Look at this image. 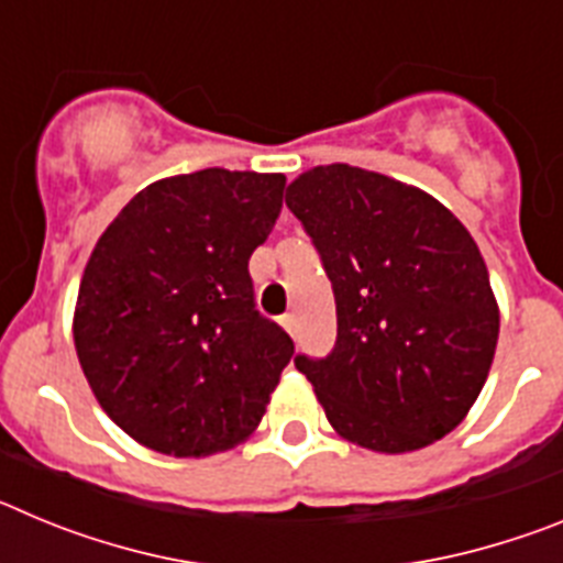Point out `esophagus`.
Wrapping results in <instances>:
<instances>
[{"instance_id":"esophagus-1","label":"esophagus","mask_w":563,"mask_h":563,"mask_svg":"<svg viewBox=\"0 0 563 563\" xmlns=\"http://www.w3.org/2000/svg\"><path fill=\"white\" fill-rule=\"evenodd\" d=\"M282 327H285L290 335H298V316H296V312H287V316L282 318Z\"/></svg>"}]
</instances>
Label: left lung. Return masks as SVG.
I'll return each instance as SVG.
<instances>
[{"mask_svg": "<svg viewBox=\"0 0 563 563\" xmlns=\"http://www.w3.org/2000/svg\"><path fill=\"white\" fill-rule=\"evenodd\" d=\"M285 202L335 292L332 352L296 355L332 429L380 454L426 449L454 431L499 341L474 236L420 188L346 163L305 172Z\"/></svg>", "mask_w": 563, "mask_h": 563, "instance_id": "obj_1", "label": "left lung"}]
</instances>
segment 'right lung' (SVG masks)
I'll use <instances>...</instances> for the list:
<instances>
[{
	"mask_svg": "<svg viewBox=\"0 0 563 563\" xmlns=\"http://www.w3.org/2000/svg\"><path fill=\"white\" fill-rule=\"evenodd\" d=\"M285 174L202 168L134 194L78 287L76 352L101 409L161 454L208 456L256 431L292 341L256 310L251 253Z\"/></svg>",
	"mask_w": 563,
	"mask_h": 563,
	"instance_id": "1",
	"label": "right lung"
}]
</instances>
